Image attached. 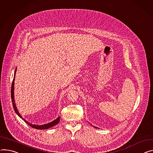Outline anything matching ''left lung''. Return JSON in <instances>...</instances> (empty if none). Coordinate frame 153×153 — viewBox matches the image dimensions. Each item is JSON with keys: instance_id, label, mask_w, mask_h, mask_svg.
I'll return each mask as SVG.
<instances>
[{"instance_id": "left-lung-1", "label": "left lung", "mask_w": 153, "mask_h": 153, "mask_svg": "<svg viewBox=\"0 0 153 153\" xmlns=\"http://www.w3.org/2000/svg\"><path fill=\"white\" fill-rule=\"evenodd\" d=\"M95 128H96V127H95Z\"/></svg>"}]
</instances>
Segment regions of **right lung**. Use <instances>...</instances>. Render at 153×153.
Listing matches in <instances>:
<instances>
[{
    "label": "right lung",
    "instance_id": "1",
    "mask_svg": "<svg viewBox=\"0 0 153 153\" xmlns=\"http://www.w3.org/2000/svg\"><path fill=\"white\" fill-rule=\"evenodd\" d=\"M16 69H15V74H14V78H13V80L12 82V84H11V100H12V103H13V108H14V110H15V112L16 113V114L20 117L27 124L29 125V126L33 128H35V129H49L53 126H55V125L57 124L59 121H60V117H59L56 120H55L54 121L51 122V123H49L48 124H43V125H36V124H32L29 122H27L25 120H24L20 115V114L19 113L18 110L16 108V104H15V97H14V84H15V74H16Z\"/></svg>",
    "mask_w": 153,
    "mask_h": 153
}]
</instances>
